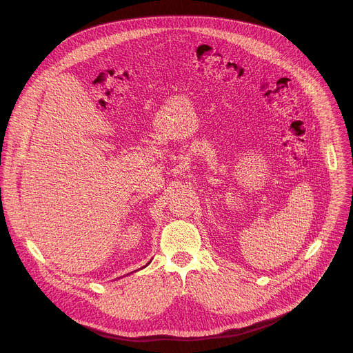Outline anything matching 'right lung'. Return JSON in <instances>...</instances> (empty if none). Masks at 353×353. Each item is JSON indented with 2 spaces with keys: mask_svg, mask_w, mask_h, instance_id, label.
<instances>
[{
  "mask_svg": "<svg viewBox=\"0 0 353 353\" xmlns=\"http://www.w3.org/2000/svg\"><path fill=\"white\" fill-rule=\"evenodd\" d=\"M148 264H149V263H148ZM148 264H146V265H148Z\"/></svg>",
  "mask_w": 353,
  "mask_h": 353,
  "instance_id": "add662e5",
  "label": "right lung"
}]
</instances>
